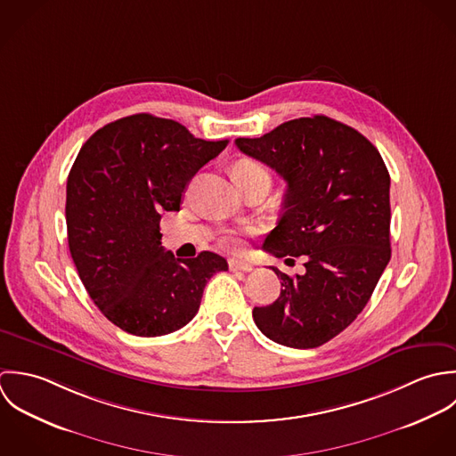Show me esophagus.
Segmentation results:
<instances>
[{"instance_id":"34e87169","label":"esophagus","mask_w":456,"mask_h":456,"mask_svg":"<svg viewBox=\"0 0 456 456\" xmlns=\"http://www.w3.org/2000/svg\"><path fill=\"white\" fill-rule=\"evenodd\" d=\"M229 268H231V272H243V273L252 272V265H250V263L238 261V259H231V261H229Z\"/></svg>"}]
</instances>
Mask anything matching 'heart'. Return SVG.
I'll use <instances>...</instances> for the list:
<instances>
[{
	"label": "heart",
	"instance_id": "b5f03b06",
	"mask_svg": "<svg viewBox=\"0 0 456 456\" xmlns=\"http://www.w3.org/2000/svg\"><path fill=\"white\" fill-rule=\"evenodd\" d=\"M232 176H234V180H236L240 186H243L245 183L252 182L256 178H270V173H268V169L263 164H259L256 160H250V159H243V160H240L232 167ZM220 243L225 248H238V247H241V240L234 232L225 234L220 240Z\"/></svg>",
	"mask_w": 456,
	"mask_h": 456
}]
</instances>
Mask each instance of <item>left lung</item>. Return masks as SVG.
Returning a JSON list of instances; mask_svg holds the SVG:
<instances>
[{
	"label": "left lung",
	"mask_w": 456,
	"mask_h": 456,
	"mask_svg": "<svg viewBox=\"0 0 456 456\" xmlns=\"http://www.w3.org/2000/svg\"><path fill=\"white\" fill-rule=\"evenodd\" d=\"M236 146L287 183L263 248L305 257L303 274L272 268L280 296L256 306L254 321L280 346L319 347L362 314L389 263V173L364 135L328 116L290 119Z\"/></svg>",
	"instance_id": "1"
}]
</instances>
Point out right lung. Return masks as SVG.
Listing matches in <instances>:
<instances>
[{
	"label": "right lung",
	"instance_id": "1",
	"mask_svg": "<svg viewBox=\"0 0 456 456\" xmlns=\"http://www.w3.org/2000/svg\"><path fill=\"white\" fill-rule=\"evenodd\" d=\"M229 141L193 137L151 114L116 119L81 148L67 182L69 248L93 303L123 331L162 337L188 324L208 280L227 272L213 252L176 259L162 247L164 211H180L193 175Z\"/></svg>",
	"mask_w": 456,
	"mask_h": 456
}]
</instances>
